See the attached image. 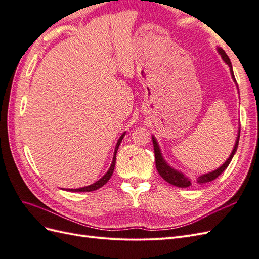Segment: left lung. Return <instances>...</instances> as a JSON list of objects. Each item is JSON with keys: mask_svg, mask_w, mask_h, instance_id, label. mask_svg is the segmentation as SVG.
<instances>
[{"mask_svg": "<svg viewBox=\"0 0 259 259\" xmlns=\"http://www.w3.org/2000/svg\"><path fill=\"white\" fill-rule=\"evenodd\" d=\"M216 50H217L218 54L221 55L222 59L226 62V65H228V67L230 69L231 77H232L233 82L236 83L237 90H238V93H239L238 84H237V81H236V77H234V74H233L232 65H231V61H230V59L228 57V55L225 53V51L222 48H218V46L216 48ZM240 130H241V127H240V125H239V130H238V135H237L236 143H234V146H233L232 151H231V153L229 155V158L227 159L225 161V163L223 164V165H221L218 168L209 171V173L199 175L197 177V184H206V183L211 182V180H214L215 178H217L222 173H224V170L227 167H228V165L230 164L232 158H233L234 154H236V152H237L238 145H239V139H240ZM152 142H153L154 155H155V166H156V169H158V171H159V174L162 176V178L165 180V182H167L168 184L173 185V186H176V187H179V188L190 187L191 186V179H190V177H188L185 173H183V171H180V170L174 168L173 166H170L169 164L167 163V161L164 159V156H163L162 151H161L160 145H159L158 140H156L154 135H152Z\"/></svg>", "mask_w": 259, "mask_h": 259, "instance_id": "left-lung-1", "label": "left lung"}]
</instances>
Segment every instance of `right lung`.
Masks as SVG:
<instances>
[{
    "mask_svg": "<svg viewBox=\"0 0 259 259\" xmlns=\"http://www.w3.org/2000/svg\"><path fill=\"white\" fill-rule=\"evenodd\" d=\"M125 134H126V132H124L123 134L120 136L119 140H117V143L115 145V149H114V153H113V159H112V162H111V165H110V167H109V169L107 170V173L103 177H101L100 179H98L97 182L90 185V186L82 187V188H76V189H62V190H68V191H71V192H90V191H95V190L99 189V188L103 187L104 185H106L108 180L111 178V176L113 174L114 166H115V159H116L117 149H119V147H120V145L122 143V139L124 138Z\"/></svg>",
    "mask_w": 259,
    "mask_h": 259,
    "instance_id": "add662e5",
    "label": "right lung"
}]
</instances>
